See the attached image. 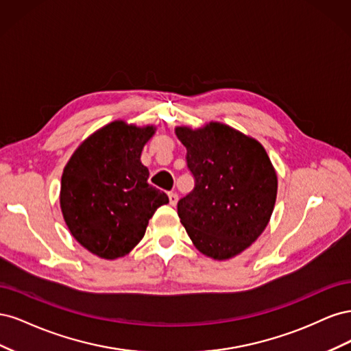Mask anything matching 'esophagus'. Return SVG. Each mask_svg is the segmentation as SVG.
Returning <instances> with one entry per match:
<instances>
[{"label":"esophagus","mask_w":351,"mask_h":351,"mask_svg":"<svg viewBox=\"0 0 351 351\" xmlns=\"http://www.w3.org/2000/svg\"><path fill=\"white\" fill-rule=\"evenodd\" d=\"M168 197H169V205L176 206L177 202H178V195H177V193H169Z\"/></svg>","instance_id":"34e87169"}]
</instances>
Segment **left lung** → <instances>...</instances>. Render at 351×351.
Segmentation results:
<instances>
[{"instance_id": "8db88e82", "label": "left lung", "mask_w": 351, "mask_h": 351, "mask_svg": "<svg viewBox=\"0 0 351 351\" xmlns=\"http://www.w3.org/2000/svg\"><path fill=\"white\" fill-rule=\"evenodd\" d=\"M195 189L177 214L196 249L224 261L247 249L272 215L277 174L263 146L230 125L177 127Z\"/></svg>"}]
</instances>
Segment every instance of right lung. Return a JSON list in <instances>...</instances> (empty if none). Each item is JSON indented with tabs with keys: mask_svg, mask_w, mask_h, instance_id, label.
Listing matches in <instances>:
<instances>
[{
	"mask_svg": "<svg viewBox=\"0 0 351 351\" xmlns=\"http://www.w3.org/2000/svg\"><path fill=\"white\" fill-rule=\"evenodd\" d=\"M154 125L112 121L89 136L61 177L60 205L66 224L84 249L117 259L139 243L155 210L168 196L147 183L141 162Z\"/></svg>",
	"mask_w": 351,
	"mask_h": 351,
	"instance_id": "1",
	"label": "right lung"
}]
</instances>
